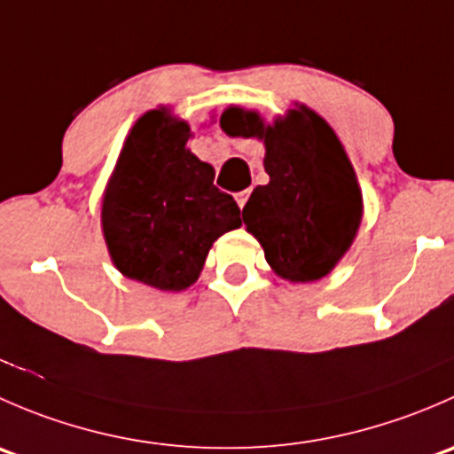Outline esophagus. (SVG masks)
<instances>
[{"label":"esophagus","mask_w":454,"mask_h":454,"mask_svg":"<svg viewBox=\"0 0 454 454\" xmlns=\"http://www.w3.org/2000/svg\"><path fill=\"white\" fill-rule=\"evenodd\" d=\"M248 198H250V191H241V193L235 195V200H237V204H239V208H244L246 201H248Z\"/></svg>","instance_id":"obj_1"}]
</instances>
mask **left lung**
<instances>
[{
    "mask_svg": "<svg viewBox=\"0 0 454 454\" xmlns=\"http://www.w3.org/2000/svg\"><path fill=\"white\" fill-rule=\"evenodd\" d=\"M231 136L265 142L270 176L244 206V223L274 272L296 283L323 278L354 241L363 217L356 173L332 127L309 109L265 127L254 112L228 109Z\"/></svg>",
    "mask_w": 454,
    "mask_h": 454,
    "instance_id": "1",
    "label": "left lung"
}]
</instances>
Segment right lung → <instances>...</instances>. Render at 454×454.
<instances>
[{
  "instance_id": "1",
  "label": "right lung",
  "mask_w": 454,
  "mask_h": 454,
  "mask_svg": "<svg viewBox=\"0 0 454 454\" xmlns=\"http://www.w3.org/2000/svg\"><path fill=\"white\" fill-rule=\"evenodd\" d=\"M189 136V125L164 109L145 114L103 200V232L116 268L164 292L198 281L213 241L241 226L237 201L213 184V167L186 149Z\"/></svg>"
}]
</instances>
